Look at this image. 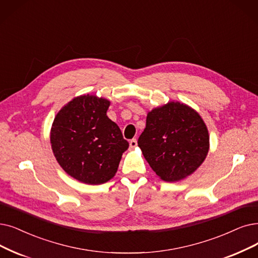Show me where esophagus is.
I'll list each match as a JSON object with an SVG mask.
<instances>
[{
    "mask_svg": "<svg viewBox=\"0 0 258 258\" xmlns=\"http://www.w3.org/2000/svg\"><path fill=\"white\" fill-rule=\"evenodd\" d=\"M129 144H130V148H135V147H137V145H138V141H137V139H132V140L129 142Z\"/></svg>",
    "mask_w": 258,
    "mask_h": 258,
    "instance_id": "obj_1",
    "label": "esophagus"
}]
</instances>
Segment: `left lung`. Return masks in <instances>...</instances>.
Here are the masks:
<instances>
[{"label":"left lung","instance_id":"1","mask_svg":"<svg viewBox=\"0 0 258 258\" xmlns=\"http://www.w3.org/2000/svg\"><path fill=\"white\" fill-rule=\"evenodd\" d=\"M208 128L197 112L169 102L148 113L138 144L152 170L164 181L189 176L209 152Z\"/></svg>","mask_w":258,"mask_h":258}]
</instances>
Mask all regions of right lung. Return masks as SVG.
Returning <instances> with one entry per match:
<instances>
[{"label": "right lung", "instance_id": "right-lung-1", "mask_svg": "<svg viewBox=\"0 0 258 258\" xmlns=\"http://www.w3.org/2000/svg\"><path fill=\"white\" fill-rule=\"evenodd\" d=\"M110 102L82 95L56 115L50 132L51 149L70 176L87 184H102L114 177L129 143L107 116Z\"/></svg>", "mask_w": 258, "mask_h": 258}]
</instances>
